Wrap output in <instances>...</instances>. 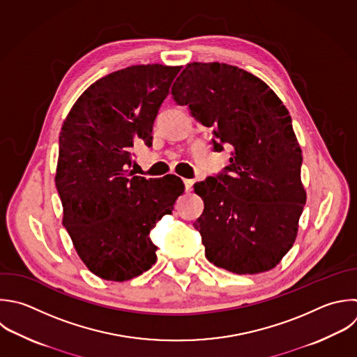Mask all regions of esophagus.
<instances>
[{"instance_id":"obj_1","label":"esophagus","mask_w":357,"mask_h":357,"mask_svg":"<svg viewBox=\"0 0 357 357\" xmlns=\"http://www.w3.org/2000/svg\"><path fill=\"white\" fill-rule=\"evenodd\" d=\"M183 181H184V185H185V191H187V192H188V191H191V190H192V184H194V181H192V180H190V178H184Z\"/></svg>"}]
</instances>
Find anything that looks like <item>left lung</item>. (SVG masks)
Wrapping results in <instances>:
<instances>
[{
	"label": "left lung",
	"mask_w": 357,
	"mask_h": 357,
	"mask_svg": "<svg viewBox=\"0 0 357 357\" xmlns=\"http://www.w3.org/2000/svg\"><path fill=\"white\" fill-rule=\"evenodd\" d=\"M173 99L231 148L220 177L194 185L204 212L194 223L213 265L238 275L275 268L291 248L305 204L301 149L289 112L255 75L223 63H190Z\"/></svg>",
	"instance_id": "8db88e82"
}]
</instances>
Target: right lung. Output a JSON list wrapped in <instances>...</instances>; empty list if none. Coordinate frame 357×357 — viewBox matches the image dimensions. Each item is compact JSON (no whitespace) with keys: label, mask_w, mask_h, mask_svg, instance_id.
Returning <instances> with one entry per match:
<instances>
[{"label":"right lung","mask_w":357,"mask_h":357,"mask_svg":"<svg viewBox=\"0 0 357 357\" xmlns=\"http://www.w3.org/2000/svg\"><path fill=\"white\" fill-rule=\"evenodd\" d=\"M181 67L132 66L92 84L61 132L56 187L63 225L88 269L126 282L156 262L149 233L184 192L180 177L131 176V148L151 145L153 121Z\"/></svg>","instance_id":"obj_1"}]
</instances>
